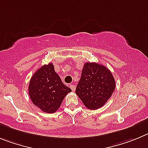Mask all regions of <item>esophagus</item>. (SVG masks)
<instances>
[{
	"mask_svg": "<svg viewBox=\"0 0 148 148\" xmlns=\"http://www.w3.org/2000/svg\"><path fill=\"white\" fill-rule=\"evenodd\" d=\"M69 87L71 88V89L73 90V91H74V90H75V89H76L75 85H73V84H71V85H70V86H69Z\"/></svg>",
	"mask_w": 148,
	"mask_h": 148,
	"instance_id": "1",
	"label": "esophagus"
}]
</instances>
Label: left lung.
<instances>
[{"mask_svg":"<svg viewBox=\"0 0 148 148\" xmlns=\"http://www.w3.org/2000/svg\"><path fill=\"white\" fill-rule=\"evenodd\" d=\"M115 86V79L108 69L97 62H86L75 93L86 108L96 110L108 100Z\"/></svg>","mask_w":148,"mask_h":148,"instance_id":"1","label":"left lung"}]
</instances>
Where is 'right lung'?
I'll list each match as a JSON object with an SVG mask.
<instances>
[{"mask_svg": "<svg viewBox=\"0 0 148 148\" xmlns=\"http://www.w3.org/2000/svg\"><path fill=\"white\" fill-rule=\"evenodd\" d=\"M71 91L70 88L62 83L52 63L44 65L36 71L29 85L31 100L41 110L49 114L58 110L65 97Z\"/></svg>", "mask_w": 148, "mask_h": 148, "instance_id": "right-lung-1", "label": "right lung"}]
</instances>
